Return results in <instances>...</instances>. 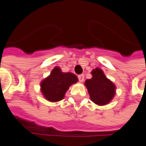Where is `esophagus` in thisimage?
Here are the masks:
<instances>
[{"label": "esophagus", "mask_w": 146, "mask_h": 146, "mask_svg": "<svg viewBox=\"0 0 146 146\" xmlns=\"http://www.w3.org/2000/svg\"><path fill=\"white\" fill-rule=\"evenodd\" d=\"M78 80H79V81H80V82H83L84 80V74H80V75H79V76H78Z\"/></svg>", "instance_id": "1"}]
</instances>
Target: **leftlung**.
<instances>
[{
  "label": "left lung",
  "mask_w": 146,
  "mask_h": 146,
  "mask_svg": "<svg viewBox=\"0 0 146 146\" xmlns=\"http://www.w3.org/2000/svg\"><path fill=\"white\" fill-rule=\"evenodd\" d=\"M92 77L84 83L90 99L98 105L108 104L115 94V85L106 77L100 68L92 70Z\"/></svg>",
  "instance_id": "1"
}]
</instances>
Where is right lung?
<instances>
[{
    "label": "right lung",
    "instance_id": "add662e5",
    "mask_svg": "<svg viewBox=\"0 0 146 146\" xmlns=\"http://www.w3.org/2000/svg\"><path fill=\"white\" fill-rule=\"evenodd\" d=\"M77 76L72 73H63L59 67L52 70L50 76L40 84L44 97L50 102L62 100L70 85L77 82Z\"/></svg>",
    "mask_w": 146,
    "mask_h": 146
}]
</instances>
